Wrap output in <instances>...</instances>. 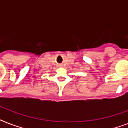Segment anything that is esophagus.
<instances>
[{"label": "esophagus", "mask_w": 128, "mask_h": 128, "mask_svg": "<svg viewBox=\"0 0 128 128\" xmlns=\"http://www.w3.org/2000/svg\"><path fill=\"white\" fill-rule=\"evenodd\" d=\"M59 66H62V65H59Z\"/></svg>", "instance_id": "esophagus-1"}]
</instances>
